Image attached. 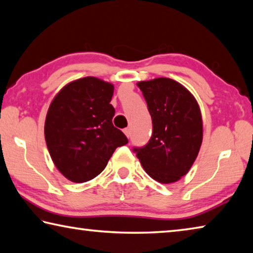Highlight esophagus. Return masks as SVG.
<instances>
[{
  "label": "esophagus",
  "mask_w": 253,
  "mask_h": 253,
  "mask_svg": "<svg viewBox=\"0 0 253 253\" xmlns=\"http://www.w3.org/2000/svg\"><path fill=\"white\" fill-rule=\"evenodd\" d=\"M124 134H125L128 138H129V136H130V129L129 128H125V129H124Z\"/></svg>",
  "instance_id": "1"
}]
</instances>
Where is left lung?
I'll return each instance as SVG.
<instances>
[{
	"instance_id": "obj_1",
	"label": "left lung",
	"mask_w": 253,
	"mask_h": 253,
	"mask_svg": "<svg viewBox=\"0 0 253 253\" xmlns=\"http://www.w3.org/2000/svg\"><path fill=\"white\" fill-rule=\"evenodd\" d=\"M137 85L152 116L153 134L145 146L132 151L152 178L174 183L198 157L203 137L200 107L193 95L173 79L156 78Z\"/></svg>"
}]
</instances>
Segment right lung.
<instances>
[{"mask_svg": "<svg viewBox=\"0 0 253 253\" xmlns=\"http://www.w3.org/2000/svg\"><path fill=\"white\" fill-rule=\"evenodd\" d=\"M114 85L95 77L72 81L51 102L44 124L50 156L63 176L90 181L106 168L115 149L128 143L113 125Z\"/></svg>", "mask_w": 253, "mask_h": 253, "instance_id": "add662e5", "label": "right lung"}]
</instances>
